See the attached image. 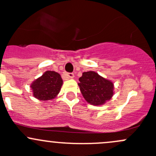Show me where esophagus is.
Segmentation results:
<instances>
[{"label": "esophagus", "instance_id": "34e87169", "mask_svg": "<svg viewBox=\"0 0 156 156\" xmlns=\"http://www.w3.org/2000/svg\"><path fill=\"white\" fill-rule=\"evenodd\" d=\"M65 75H66V76L68 77V78H74V74L73 73H66Z\"/></svg>", "mask_w": 156, "mask_h": 156}]
</instances>
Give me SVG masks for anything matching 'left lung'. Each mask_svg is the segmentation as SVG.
<instances>
[{
	"instance_id": "left-lung-1",
	"label": "left lung",
	"mask_w": 156,
	"mask_h": 156,
	"mask_svg": "<svg viewBox=\"0 0 156 156\" xmlns=\"http://www.w3.org/2000/svg\"><path fill=\"white\" fill-rule=\"evenodd\" d=\"M78 86L86 101L94 106L103 105L112 97L114 84L93 71L83 72Z\"/></svg>"
}]
</instances>
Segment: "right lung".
<instances>
[{"label": "right lung", "mask_w": 156, "mask_h": 156, "mask_svg": "<svg viewBox=\"0 0 156 156\" xmlns=\"http://www.w3.org/2000/svg\"><path fill=\"white\" fill-rule=\"evenodd\" d=\"M62 85V79L59 73L47 71L33 81L31 88L35 98L45 101L54 99L60 91Z\"/></svg>", "instance_id": "add662e5"}]
</instances>
